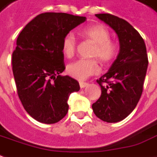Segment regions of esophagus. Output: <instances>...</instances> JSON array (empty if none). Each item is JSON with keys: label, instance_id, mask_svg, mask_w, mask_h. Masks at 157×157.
<instances>
[{"label": "esophagus", "instance_id": "esophagus-1", "mask_svg": "<svg viewBox=\"0 0 157 157\" xmlns=\"http://www.w3.org/2000/svg\"><path fill=\"white\" fill-rule=\"evenodd\" d=\"M88 85H89V84H88V83H86V82H79V86H80L81 88H85V87H86Z\"/></svg>", "mask_w": 157, "mask_h": 157}]
</instances>
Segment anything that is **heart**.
I'll list each match as a JSON object with an SVG mask.
<instances>
[{
	"label": "heart",
	"mask_w": 157,
	"mask_h": 157,
	"mask_svg": "<svg viewBox=\"0 0 157 157\" xmlns=\"http://www.w3.org/2000/svg\"><path fill=\"white\" fill-rule=\"evenodd\" d=\"M81 35L93 42L95 45L91 52V57L99 59L104 64H110L117 54L118 47L114 40H110V33L102 25H94L81 30ZM78 40L73 33H67L63 37L61 49L66 58H71L76 53ZM100 67L97 59H81L69 64L67 73L78 80H85L88 77L97 74Z\"/></svg>",
	"instance_id": "1"
}]
</instances>
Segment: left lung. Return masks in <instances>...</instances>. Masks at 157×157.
<instances>
[{
  "instance_id": "left-lung-1",
  "label": "left lung",
  "mask_w": 157,
  "mask_h": 157,
  "mask_svg": "<svg viewBox=\"0 0 157 157\" xmlns=\"http://www.w3.org/2000/svg\"><path fill=\"white\" fill-rule=\"evenodd\" d=\"M96 16L115 30L120 51L109 71L97 80L102 92L92 110L101 120L117 123L130 115L142 96L149 64L147 50L139 33L125 20L110 13Z\"/></svg>"
}]
</instances>
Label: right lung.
<instances>
[{
	"label": "right lung",
	"mask_w": 157,
	"mask_h": 157,
	"mask_svg": "<svg viewBox=\"0 0 157 157\" xmlns=\"http://www.w3.org/2000/svg\"><path fill=\"white\" fill-rule=\"evenodd\" d=\"M86 19L66 13H43L18 36L12 55L18 96L27 113L40 123L61 120L68 111L70 94L79 91L76 79L60 75L66 68L61 42Z\"/></svg>",
	"instance_id": "obj_1"
}]
</instances>
